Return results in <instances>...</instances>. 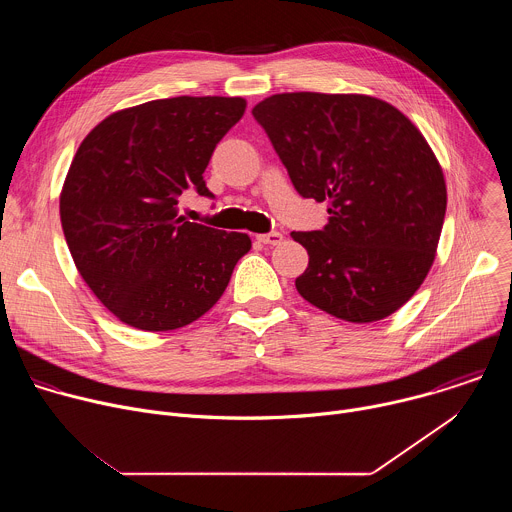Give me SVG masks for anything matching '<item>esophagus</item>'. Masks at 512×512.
I'll return each instance as SVG.
<instances>
[{
	"instance_id": "1",
	"label": "esophagus",
	"mask_w": 512,
	"mask_h": 512,
	"mask_svg": "<svg viewBox=\"0 0 512 512\" xmlns=\"http://www.w3.org/2000/svg\"><path fill=\"white\" fill-rule=\"evenodd\" d=\"M257 241L263 243V245H279L283 241V235L277 233V231H271V233H265V235H257Z\"/></svg>"
}]
</instances>
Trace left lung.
Wrapping results in <instances>:
<instances>
[{
	"label": "left lung",
	"mask_w": 512,
	"mask_h": 512,
	"mask_svg": "<svg viewBox=\"0 0 512 512\" xmlns=\"http://www.w3.org/2000/svg\"><path fill=\"white\" fill-rule=\"evenodd\" d=\"M253 117L298 194L328 202L322 231L291 233L310 255L300 296L356 324L397 312L435 259L448 202L421 131L367 95L281 93Z\"/></svg>",
	"instance_id": "1"
}]
</instances>
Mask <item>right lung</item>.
<instances>
[{"label": "right lung", "instance_id": "right-lung-1", "mask_svg": "<svg viewBox=\"0 0 512 512\" xmlns=\"http://www.w3.org/2000/svg\"><path fill=\"white\" fill-rule=\"evenodd\" d=\"M241 97H174L117 111L79 145L60 194L72 259L127 326L166 332L206 314L251 249L178 216V196L206 188L216 143L243 117Z\"/></svg>", "mask_w": 512, "mask_h": 512}]
</instances>
